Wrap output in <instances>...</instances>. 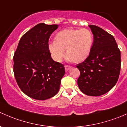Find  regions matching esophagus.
I'll return each instance as SVG.
<instances>
[{"mask_svg":"<svg viewBox=\"0 0 127 127\" xmlns=\"http://www.w3.org/2000/svg\"><path fill=\"white\" fill-rule=\"evenodd\" d=\"M71 68V66H70V65H65V71H68V70H70Z\"/></svg>","mask_w":127,"mask_h":127,"instance_id":"1","label":"esophagus"}]
</instances>
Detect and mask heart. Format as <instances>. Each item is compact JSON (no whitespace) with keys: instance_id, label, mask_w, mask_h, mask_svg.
I'll return each mask as SVG.
<instances>
[{"instance_id":"b5f03b06","label":"heart","mask_w":127,"mask_h":127,"mask_svg":"<svg viewBox=\"0 0 127 127\" xmlns=\"http://www.w3.org/2000/svg\"><path fill=\"white\" fill-rule=\"evenodd\" d=\"M94 36L90 30L65 29L55 36L49 44V50L55 61H60L65 54L73 62L79 63L86 59L92 49Z\"/></svg>"}]
</instances>
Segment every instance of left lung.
Instances as JSON below:
<instances>
[{"label":"left lung","instance_id":"left-lung-1","mask_svg":"<svg viewBox=\"0 0 127 127\" xmlns=\"http://www.w3.org/2000/svg\"><path fill=\"white\" fill-rule=\"evenodd\" d=\"M89 27L93 33V45L88 57L76 65L80 71L78 85L89 96H100L116 85L121 71V51L114 37L94 25Z\"/></svg>","mask_w":127,"mask_h":127}]
</instances>
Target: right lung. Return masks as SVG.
I'll list each match as a JSON object with an SVG mask.
<instances>
[{"label": "right lung", "instance_id": "add662e5", "mask_svg": "<svg viewBox=\"0 0 127 127\" xmlns=\"http://www.w3.org/2000/svg\"><path fill=\"white\" fill-rule=\"evenodd\" d=\"M58 26L36 25L23 35L14 54L16 81L26 95L35 100L56 95L65 74L64 65L51 58L48 45L49 36Z\"/></svg>", "mask_w": 127, "mask_h": 127}]
</instances>
